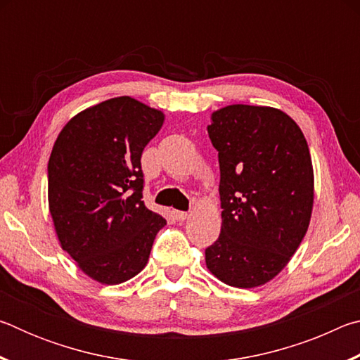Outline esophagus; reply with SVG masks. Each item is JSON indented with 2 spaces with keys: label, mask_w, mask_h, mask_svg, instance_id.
Wrapping results in <instances>:
<instances>
[{
  "label": "esophagus",
  "mask_w": 360,
  "mask_h": 360,
  "mask_svg": "<svg viewBox=\"0 0 360 360\" xmlns=\"http://www.w3.org/2000/svg\"><path fill=\"white\" fill-rule=\"evenodd\" d=\"M173 216H174L176 221L182 222V221H186V219H187V212L186 211H173Z\"/></svg>",
  "instance_id": "obj_1"
}]
</instances>
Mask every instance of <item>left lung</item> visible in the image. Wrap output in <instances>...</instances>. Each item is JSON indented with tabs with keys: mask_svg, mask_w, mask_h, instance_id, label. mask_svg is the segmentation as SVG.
Listing matches in <instances>:
<instances>
[{
	"mask_svg": "<svg viewBox=\"0 0 360 360\" xmlns=\"http://www.w3.org/2000/svg\"><path fill=\"white\" fill-rule=\"evenodd\" d=\"M211 120L222 227L205 249L206 266L225 284L255 288L288 265L307 233L314 198L311 155L300 127L279 109L231 105Z\"/></svg>",
	"mask_w": 360,
	"mask_h": 360,
	"instance_id": "obj_1",
	"label": "left lung"
}]
</instances>
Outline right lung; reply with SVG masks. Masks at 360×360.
I'll return each instance as SVG.
<instances>
[{"label":"right lung","instance_id":"right-lung-1","mask_svg":"<svg viewBox=\"0 0 360 360\" xmlns=\"http://www.w3.org/2000/svg\"><path fill=\"white\" fill-rule=\"evenodd\" d=\"M163 119L119 96L75 115L53 144L49 210L60 245L95 281L120 284L138 275L167 224L146 208L141 169L143 150Z\"/></svg>","mask_w":360,"mask_h":360}]
</instances>
